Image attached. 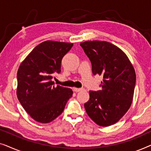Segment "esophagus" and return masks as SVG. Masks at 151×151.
Wrapping results in <instances>:
<instances>
[{
  "label": "esophagus",
  "instance_id": "obj_1",
  "mask_svg": "<svg viewBox=\"0 0 151 151\" xmlns=\"http://www.w3.org/2000/svg\"><path fill=\"white\" fill-rule=\"evenodd\" d=\"M73 90L74 91H75V92H79V91H81L83 90V88H76V87H74V88H73Z\"/></svg>",
  "mask_w": 151,
  "mask_h": 151
}]
</instances>
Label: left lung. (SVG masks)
<instances>
[{
	"label": "left lung",
	"instance_id": "8db88e82",
	"mask_svg": "<svg viewBox=\"0 0 151 151\" xmlns=\"http://www.w3.org/2000/svg\"><path fill=\"white\" fill-rule=\"evenodd\" d=\"M89 58L93 75L103 76L102 89L90 91L86 112L95 123L109 127L117 122L132 104L135 90V69L127 55L115 45L105 41L80 43Z\"/></svg>",
	"mask_w": 151,
	"mask_h": 151
}]
</instances>
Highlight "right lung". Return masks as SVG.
<instances>
[{
	"mask_svg": "<svg viewBox=\"0 0 151 151\" xmlns=\"http://www.w3.org/2000/svg\"><path fill=\"white\" fill-rule=\"evenodd\" d=\"M73 43L45 41L22 61L17 72V97L34 120L49 123L63 112L73 95L71 88L54 85L55 73H60L61 61Z\"/></svg>",
	"mask_w": 151,
	"mask_h": 151,
	"instance_id": "obj_1",
	"label": "right lung"
}]
</instances>
